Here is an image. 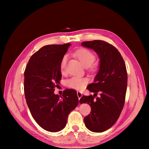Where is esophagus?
<instances>
[{
    "label": "esophagus",
    "mask_w": 149,
    "mask_h": 149,
    "mask_svg": "<svg viewBox=\"0 0 149 149\" xmlns=\"http://www.w3.org/2000/svg\"><path fill=\"white\" fill-rule=\"evenodd\" d=\"M77 97L79 98V99L80 100V99L82 97V96H83V94H82V93L80 92V91H77Z\"/></svg>",
    "instance_id": "1"
}]
</instances>
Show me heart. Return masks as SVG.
Returning a JSON list of instances; mask_svg holds the SVG:
<instances>
[{
	"label": "heart",
	"mask_w": 149,
	"mask_h": 149,
	"mask_svg": "<svg viewBox=\"0 0 149 149\" xmlns=\"http://www.w3.org/2000/svg\"><path fill=\"white\" fill-rule=\"evenodd\" d=\"M75 56L77 57L79 60L81 61L85 67L90 66L95 61V57L93 54L90 50L85 49H81L77 50L75 52ZM68 57L66 55L63 57V58L60 63V70L61 72L65 70L66 61ZM88 79L84 77H73L70 79L66 81V85L70 88L75 89L77 90H81L86 86L88 83Z\"/></svg>",
	"instance_id": "heart-1"
}]
</instances>
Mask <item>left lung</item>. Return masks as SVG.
<instances>
[{
  "instance_id": "left-lung-1",
  "label": "left lung",
  "mask_w": 149,
  "mask_h": 149,
  "mask_svg": "<svg viewBox=\"0 0 149 149\" xmlns=\"http://www.w3.org/2000/svg\"><path fill=\"white\" fill-rule=\"evenodd\" d=\"M81 45L93 50L99 58L94 82L87 86L93 95H83L79 100L91 107V113L84 118L85 126L92 132H102L115 124L124 105L127 86L126 66L118 50L104 41L84 42ZM98 92L101 96L95 100Z\"/></svg>"
}]
</instances>
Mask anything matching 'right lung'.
<instances>
[{
  "instance_id": "right-lung-1",
  "label": "right lung",
  "mask_w": 149,
  "mask_h": 149,
  "mask_svg": "<svg viewBox=\"0 0 149 149\" xmlns=\"http://www.w3.org/2000/svg\"><path fill=\"white\" fill-rule=\"evenodd\" d=\"M71 43L48 45L31 57L24 72V92L33 118L45 130L56 132L66 126L68 116L77 107V91L54 93L60 84V63Z\"/></svg>"
}]
</instances>
